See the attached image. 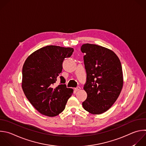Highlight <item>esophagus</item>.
I'll list each match as a JSON object with an SVG mask.
<instances>
[{
  "label": "esophagus",
  "instance_id": "esophagus-1",
  "mask_svg": "<svg viewBox=\"0 0 146 146\" xmlns=\"http://www.w3.org/2000/svg\"><path fill=\"white\" fill-rule=\"evenodd\" d=\"M80 89H81V88L80 87V86H77V88H74V90L76 91V92H77V91H78V90H80Z\"/></svg>",
  "mask_w": 146,
  "mask_h": 146
}]
</instances>
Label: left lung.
I'll return each instance as SVG.
<instances>
[{
  "label": "left lung",
  "mask_w": 146,
  "mask_h": 146,
  "mask_svg": "<svg viewBox=\"0 0 146 146\" xmlns=\"http://www.w3.org/2000/svg\"><path fill=\"white\" fill-rule=\"evenodd\" d=\"M86 81L84 89L87 98L82 103L85 110L94 115L108 111L121 91L123 77L120 61L111 50L94 44L81 47Z\"/></svg>",
  "instance_id": "1"
}]
</instances>
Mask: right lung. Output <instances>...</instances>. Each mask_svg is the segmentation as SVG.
<instances>
[{
	"mask_svg": "<svg viewBox=\"0 0 146 146\" xmlns=\"http://www.w3.org/2000/svg\"><path fill=\"white\" fill-rule=\"evenodd\" d=\"M73 51L71 47L49 45L36 50L26 60L22 69V89L41 114L49 117L59 115L72 95L73 89L66 88L65 78L60 76L64 60ZM58 77L60 84L55 87Z\"/></svg>",
	"mask_w": 146,
	"mask_h": 146,
	"instance_id": "obj_1",
	"label": "right lung"
}]
</instances>
